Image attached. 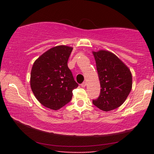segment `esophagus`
Segmentation results:
<instances>
[{"instance_id":"34e87169","label":"esophagus","mask_w":154,"mask_h":154,"mask_svg":"<svg viewBox=\"0 0 154 154\" xmlns=\"http://www.w3.org/2000/svg\"><path fill=\"white\" fill-rule=\"evenodd\" d=\"M86 85H87V83H86V82H83V83L81 84V87H82V88H85V86H86Z\"/></svg>"}]
</instances>
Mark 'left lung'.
<instances>
[{
  "mask_svg": "<svg viewBox=\"0 0 154 154\" xmlns=\"http://www.w3.org/2000/svg\"><path fill=\"white\" fill-rule=\"evenodd\" d=\"M100 82V94L92 103L101 110L109 111L121 106L132 89V73L112 52H92Z\"/></svg>",
  "mask_w": 154,
  "mask_h": 154,
  "instance_id": "left-lung-1",
  "label": "left lung"
}]
</instances>
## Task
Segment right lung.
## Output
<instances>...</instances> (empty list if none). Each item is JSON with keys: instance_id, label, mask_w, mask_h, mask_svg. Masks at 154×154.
I'll use <instances>...</instances> for the list:
<instances>
[{"instance_id": "add662e5", "label": "right lung", "mask_w": 154, "mask_h": 154, "mask_svg": "<svg viewBox=\"0 0 154 154\" xmlns=\"http://www.w3.org/2000/svg\"><path fill=\"white\" fill-rule=\"evenodd\" d=\"M72 50L66 45L52 48L40 56L31 69L33 93L41 104L52 110L70 102L73 90L79 86L67 65Z\"/></svg>"}]
</instances>
